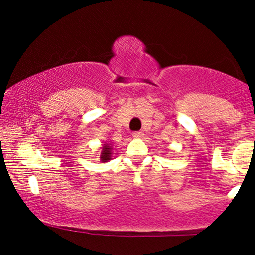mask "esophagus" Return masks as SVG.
<instances>
[{"mask_svg": "<svg viewBox=\"0 0 255 255\" xmlns=\"http://www.w3.org/2000/svg\"><path fill=\"white\" fill-rule=\"evenodd\" d=\"M144 136V133L142 131H134L133 133V137H135V139H140V137Z\"/></svg>", "mask_w": 255, "mask_h": 255, "instance_id": "obj_1", "label": "esophagus"}]
</instances>
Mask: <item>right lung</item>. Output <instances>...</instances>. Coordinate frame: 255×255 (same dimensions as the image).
<instances>
[{
	"mask_svg": "<svg viewBox=\"0 0 255 255\" xmlns=\"http://www.w3.org/2000/svg\"><path fill=\"white\" fill-rule=\"evenodd\" d=\"M111 159V147L108 144H104L103 147H102L101 152V160L102 162H108V160Z\"/></svg>",
	"mask_w": 255,
	"mask_h": 255,
	"instance_id": "right-lung-1",
	"label": "right lung"
}]
</instances>
